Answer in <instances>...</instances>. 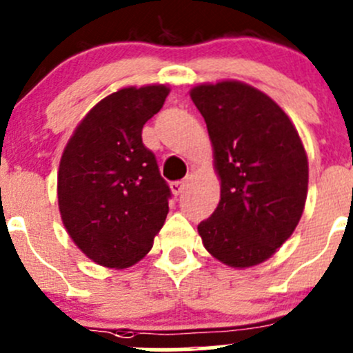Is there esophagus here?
Returning <instances> with one entry per match:
<instances>
[{
    "label": "esophagus",
    "instance_id": "1",
    "mask_svg": "<svg viewBox=\"0 0 353 353\" xmlns=\"http://www.w3.org/2000/svg\"><path fill=\"white\" fill-rule=\"evenodd\" d=\"M188 184H190V181H188V179L174 181V183H170V191H172L174 196H179V194L183 193L184 190H186Z\"/></svg>",
    "mask_w": 353,
    "mask_h": 353
}]
</instances>
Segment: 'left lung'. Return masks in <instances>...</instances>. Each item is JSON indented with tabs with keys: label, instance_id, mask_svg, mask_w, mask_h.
<instances>
[{
	"label": "left lung",
	"instance_id": "obj_1",
	"mask_svg": "<svg viewBox=\"0 0 353 353\" xmlns=\"http://www.w3.org/2000/svg\"><path fill=\"white\" fill-rule=\"evenodd\" d=\"M205 117L220 201L198 225L206 251L230 268L272 258L297 227L309 165L294 123L272 97L237 80L190 92Z\"/></svg>",
	"mask_w": 353,
	"mask_h": 353
}]
</instances>
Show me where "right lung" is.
Here are the masks:
<instances>
[{
	"mask_svg": "<svg viewBox=\"0 0 353 353\" xmlns=\"http://www.w3.org/2000/svg\"><path fill=\"white\" fill-rule=\"evenodd\" d=\"M165 85L124 87L102 99L74 128L58 170L63 225L97 265L123 270L154 245L169 213L170 190L141 141L162 109Z\"/></svg>",
	"mask_w": 353,
	"mask_h": 353,
	"instance_id": "1",
	"label": "right lung"
}]
</instances>
